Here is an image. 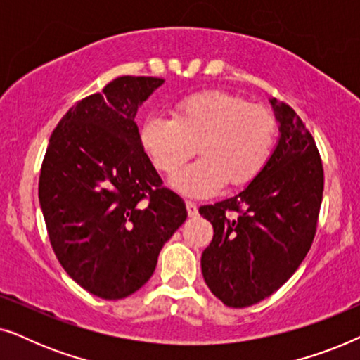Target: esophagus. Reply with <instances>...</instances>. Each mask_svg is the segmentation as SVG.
<instances>
[{
    "instance_id": "1",
    "label": "esophagus",
    "mask_w": 360,
    "mask_h": 360,
    "mask_svg": "<svg viewBox=\"0 0 360 360\" xmlns=\"http://www.w3.org/2000/svg\"><path fill=\"white\" fill-rule=\"evenodd\" d=\"M186 211H188L190 218H196V216H198V206H196L193 201H186Z\"/></svg>"
}]
</instances>
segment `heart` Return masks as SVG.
<instances>
[{
    "instance_id": "b5f03b06",
    "label": "heart",
    "mask_w": 360,
    "mask_h": 360,
    "mask_svg": "<svg viewBox=\"0 0 360 360\" xmlns=\"http://www.w3.org/2000/svg\"><path fill=\"white\" fill-rule=\"evenodd\" d=\"M275 139L277 120L269 108L221 90L184 96L172 120L149 116L139 129L142 150L162 174H175L198 152L201 159L170 180L190 198H210L224 184L249 185L269 164Z\"/></svg>"
}]
</instances>
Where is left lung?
<instances>
[{"label":"left lung","mask_w":360,"mask_h":360,"mask_svg":"<svg viewBox=\"0 0 360 360\" xmlns=\"http://www.w3.org/2000/svg\"><path fill=\"white\" fill-rule=\"evenodd\" d=\"M280 139L265 169L233 198L206 205L213 224L201 272L226 307L245 308L282 287L300 267L316 234L324 174L316 142L302 117L270 100Z\"/></svg>","instance_id":"1"}]
</instances>
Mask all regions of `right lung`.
<instances>
[{
    "label": "right lung",
    "instance_id": "add662e5",
    "mask_svg": "<svg viewBox=\"0 0 360 360\" xmlns=\"http://www.w3.org/2000/svg\"><path fill=\"white\" fill-rule=\"evenodd\" d=\"M164 80L117 77L72 106L53 129L39 201L58 262L105 300L126 298L154 274L160 249L186 219L142 150L137 108Z\"/></svg>",
    "mask_w": 360,
    "mask_h": 360
}]
</instances>
